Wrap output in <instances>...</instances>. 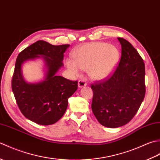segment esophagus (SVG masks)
<instances>
[{
  "mask_svg": "<svg viewBox=\"0 0 160 160\" xmlns=\"http://www.w3.org/2000/svg\"><path fill=\"white\" fill-rule=\"evenodd\" d=\"M78 87L79 88H83V87L87 86V83L82 80H80L78 81Z\"/></svg>",
  "mask_w": 160,
  "mask_h": 160,
  "instance_id": "1",
  "label": "esophagus"
}]
</instances>
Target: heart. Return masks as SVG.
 Segmentation results:
<instances>
[{"label": "heart", "mask_w": 160, "mask_h": 160, "mask_svg": "<svg viewBox=\"0 0 160 160\" xmlns=\"http://www.w3.org/2000/svg\"><path fill=\"white\" fill-rule=\"evenodd\" d=\"M73 59H67L68 69L74 75L80 69L89 71V76L95 80L107 79L113 74L120 62V53L116 47L106 42L87 44L73 52Z\"/></svg>", "instance_id": "heart-1"}]
</instances>
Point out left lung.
<instances>
[{
  "mask_svg": "<svg viewBox=\"0 0 160 160\" xmlns=\"http://www.w3.org/2000/svg\"><path fill=\"white\" fill-rule=\"evenodd\" d=\"M122 46L120 62L113 75L91 86V108L100 123L108 128L127 124L136 114L145 96V65L127 40L118 38Z\"/></svg>",
  "mask_w": 160,
  "mask_h": 160,
  "instance_id": "8db88e82",
  "label": "left lung"
}]
</instances>
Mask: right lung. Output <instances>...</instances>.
Returning <instances> with one entry per match:
<instances>
[{"instance_id":"add662e5","label":"right lung","mask_w":160,"mask_h":160,"mask_svg":"<svg viewBox=\"0 0 160 160\" xmlns=\"http://www.w3.org/2000/svg\"><path fill=\"white\" fill-rule=\"evenodd\" d=\"M69 45H52L38 40L20 52L16 61L12 78V91L24 116L40 125H51L63 116L68 98L78 89L77 81L58 76L62 68L64 53ZM42 59L45 63L44 77L28 83L22 74V66L28 61Z\"/></svg>"}]
</instances>
